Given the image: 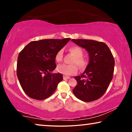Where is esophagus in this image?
<instances>
[{
  "label": "esophagus",
  "instance_id": "34e87169",
  "mask_svg": "<svg viewBox=\"0 0 132 132\" xmlns=\"http://www.w3.org/2000/svg\"><path fill=\"white\" fill-rule=\"evenodd\" d=\"M70 77L68 76H63V79L64 80H67V79H70Z\"/></svg>",
  "mask_w": 132,
  "mask_h": 132
}]
</instances>
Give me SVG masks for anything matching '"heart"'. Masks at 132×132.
Segmentation results:
<instances>
[{"label":"heart","instance_id":"obj_1","mask_svg":"<svg viewBox=\"0 0 132 132\" xmlns=\"http://www.w3.org/2000/svg\"><path fill=\"white\" fill-rule=\"evenodd\" d=\"M69 51L75 55L73 61H71L72 64H59L57 67V70L59 73L64 75H73L77 72L78 69L76 64L81 69H83L86 68L87 64V61L84 58L82 57L83 56V51L81 48L79 46H75L70 47ZM55 61L57 62H61L63 60V51L62 50L58 51L55 54Z\"/></svg>","mask_w":132,"mask_h":132}]
</instances>
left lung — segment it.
Returning a JSON list of instances; mask_svg holds the SVG:
<instances>
[{
  "label": "left lung",
  "instance_id": "8db88e82",
  "mask_svg": "<svg viewBox=\"0 0 132 132\" xmlns=\"http://www.w3.org/2000/svg\"><path fill=\"white\" fill-rule=\"evenodd\" d=\"M71 41L86 49L90 56L84 72L81 76L75 77L77 84L73 92L82 101H94L104 94L112 80L114 58L104 42L84 39H73Z\"/></svg>",
  "mask_w": 132,
  "mask_h": 132
}]
</instances>
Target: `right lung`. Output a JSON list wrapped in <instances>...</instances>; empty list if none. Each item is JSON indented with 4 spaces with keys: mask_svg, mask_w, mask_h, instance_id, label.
Wrapping results in <instances>:
<instances>
[{
    "mask_svg": "<svg viewBox=\"0 0 132 132\" xmlns=\"http://www.w3.org/2000/svg\"><path fill=\"white\" fill-rule=\"evenodd\" d=\"M48 39L32 41L18 56L17 76L22 88L28 97L37 100L48 98L63 80L61 73H52L55 69V54L70 41Z\"/></svg>",
    "mask_w": 132,
    "mask_h": 132,
    "instance_id": "1",
    "label": "right lung"
}]
</instances>
